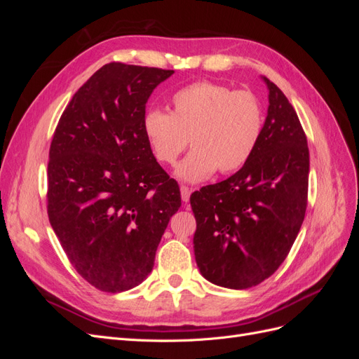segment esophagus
Returning <instances> with one entry per match:
<instances>
[{"label":"esophagus","mask_w":359,"mask_h":359,"mask_svg":"<svg viewBox=\"0 0 359 359\" xmlns=\"http://www.w3.org/2000/svg\"><path fill=\"white\" fill-rule=\"evenodd\" d=\"M180 190H181V198H182V201L187 203V202L190 201V194H191V189H189V187H186V186H181V187H180Z\"/></svg>","instance_id":"obj_1"}]
</instances>
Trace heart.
I'll return each instance as SVG.
<instances>
[{
	"label": "heart",
	"instance_id": "heart-1",
	"mask_svg": "<svg viewBox=\"0 0 359 359\" xmlns=\"http://www.w3.org/2000/svg\"><path fill=\"white\" fill-rule=\"evenodd\" d=\"M264 127V111L250 91L196 82L172 97V112L149 109L144 116L147 144L161 165H173L184 149L191 153L175 169L186 182L241 169L255 153Z\"/></svg>",
	"mask_w": 359,
	"mask_h": 359
}]
</instances>
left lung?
Here are the masks:
<instances>
[{
    "label": "left lung",
    "mask_w": 359,
    "mask_h": 359,
    "mask_svg": "<svg viewBox=\"0 0 359 359\" xmlns=\"http://www.w3.org/2000/svg\"><path fill=\"white\" fill-rule=\"evenodd\" d=\"M268 112L255 153L231 178L190 198L201 274L227 289L273 276L297 240L307 208V137L286 95L262 76Z\"/></svg>",
    "instance_id": "obj_1"
}]
</instances>
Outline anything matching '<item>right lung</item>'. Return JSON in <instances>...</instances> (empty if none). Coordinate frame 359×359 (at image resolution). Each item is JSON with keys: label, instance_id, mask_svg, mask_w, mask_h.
Returning <instances> with one entry per match:
<instances>
[{"label": "right lung", "instance_id": "1", "mask_svg": "<svg viewBox=\"0 0 359 359\" xmlns=\"http://www.w3.org/2000/svg\"><path fill=\"white\" fill-rule=\"evenodd\" d=\"M173 70L106 64L73 95L53 135L48 215L74 269L116 293L149 276L170 217L175 180L144 135L145 104Z\"/></svg>", "mask_w": 359, "mask_h": 359}]
</instances>
